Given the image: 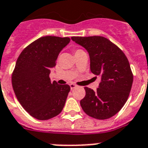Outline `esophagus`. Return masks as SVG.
Wrapping results in <instances>:
<instances>
[{"mask_svg": "<svg viewBox=\"0 0 148 148\" xmlns=\"http://www.w3.org/2000/svg\"><path fill=\"white\" fill-rule=\"evenodd\" d=\"M70 87H71V89L73 90V89H74L75 88H77V86L76 84H70Z\"/></svg>", "mask_w": 148, "mask_h": 148, "instance_id": "1", "label": "esophagus"}]
</instances>
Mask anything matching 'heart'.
<instances>
[{"instance_id": "1", "label": "heart", "mask_w": 148, "mask_h": 148, "mask_svg": "<svg viewBox=\"0 0 148 148\" xmlns=\"http://www.w3.org/2000/svg\"><path fill=\"white\" fill-rule=\"evenodd\" d=\"M81 51V50H77V51H75V52H77V51Z\"/></svg>"}]
</instances>
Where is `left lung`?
Listing matches in <instances>:
<instances>
[{
    "label": "left lung",
    "mask_w": 148,
    "mask_h": 148,
    "mask_svg": "<svg viewBox=\"0 0 148 148\" xmlns=\"http://www.w3.org/2000/svg\"><path fill=\"white\" fill-rule=\"evenodd\" d=\"M71 40L88 51L90 71L101 77L96 91L84 88L81 108L90 117L108 119L120 111L130 95L133 74L128 60L117 45L101 36L72 37Z\"/></svg>",
    "instance_id": "8db88e82"
}]
</instances>
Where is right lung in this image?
Wrapping results in <instances>:
<instances>
[{"instance_id": "add662e5", "label": "right lung", "mask_w": 148, "mask_h": 148, "mask_svg": "<svg viewBox=\"0 0 148 148\" xmlns=\"http://www.w3.org/2000/svg\"><path fill=\"white\" fill-rule=\"evenodd\" d=\"M69 38L45 36L25 47L17 58L12 74V86L17 100L29 114L48 120L62 111L71 88L49 77L59 53Z\"/></svg>"}]
</instances>
